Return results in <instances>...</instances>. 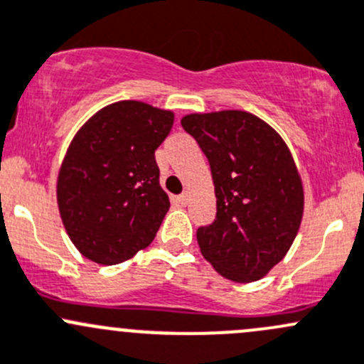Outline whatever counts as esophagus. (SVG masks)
Segmentation results:
<instances>
[{
    "instance_id": "obj_1",
    "label": "esophagus",
    "mask_w": 364,
    "mask_h": 364,
    "mask_svg": "<svg viewBox=\"0 0 364 364\" xmlns=\"http://www.w3.org/2000/svg\"><path fill=\"white\" fill-rule=\"evenodd\" d=\"M178 202H179V204H181V205H186V204H188V202H190V195H188V193H181V195H179V197H178Z\"/></svg>"
}]
</instances>
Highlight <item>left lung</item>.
<instances>
[{"mask_svg": "<svg viewBox=\"0 0 364 364\" xmlns=\"http://www.w3.org/2000/svg\"><path fill=\"white\" fill-rule=\"evenodd\" d=\"M183 129L211 166L216 218L197 228L202 255L223 277L258 281L291 247L304 186L284 141L246 112L186 114Z\"/></svg>", "mask_w": 364, "mask_h": 364, "instance_id": "1", "label": "left lung"}]
</instances>
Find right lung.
Wrapping results in <instances>:
<instances>
[{
    "mask_svg": "<svg viewBox=\"0 0 364 364\" xmlns=\"http://www.w3.org/2000/svg\"><path fill=\"white\" fill-rule=\"evenodd\" d=\"M174 114L139 101L106 106L80 129L57 181L68 235L85 258L122 263L155 239L169 197L160 188L155 150Z\"/></svg>",
    "mask_w": 364,
    "mask_h": 364,
    "instance_id": "obj_1",
    "label": "right lung"
}]
</instances>
